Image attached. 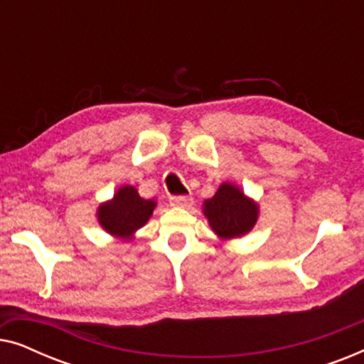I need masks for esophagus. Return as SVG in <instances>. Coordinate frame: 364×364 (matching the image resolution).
Masks as SVG:
<instances>
[{
  "instance_id": "obj_1",
  "label": "esophagus",
  "mask_w": 364,
  "mask_h": 364,
  "mask_svg": "<svg viewBox=\"0 0 364 364\" xmlns=\"http://www.w3.org/2000/svg\"><path fill=\"white\" fill-rule=\"evenodd\" d=\"M192 203L191 196H176L171 197V205L173 207H188Z\"/></svg>"
}]
</instances>
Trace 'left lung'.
<instances>
[{"mask_svg": "<svg viewBox=\"0 0 364 364\" xmlns=\"http://www.w3.org/2000/svg\"><path fill=\"white\" fill-rule=\"evenodd\" d=\"M203 215L222 240L243 237L255 227L258 205L233 183L223 182L215 196L203 202Z\"/></svg>", "mask_w": 364, "mask_h": 364, "instance_id": "1", "label": "left lung"}]
</instances>
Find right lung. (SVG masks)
<instances>
[{"label": "right lung", "mask_w": 364, "mask_h": 364, "mask_svg": "<svg viewBox=\"0 0 364 364\" xmlns=\"http://www.w3.org/2000/svg\"><path fill=\"white\" fill-rule=\"evenodd\" d=\"M156 205V200H146L139 196L136 187L122 186L111 200L99 205L97 220L107 233L129 240L149 222Z\"/></svg>", "instance_id": "1"}]
</instances>
